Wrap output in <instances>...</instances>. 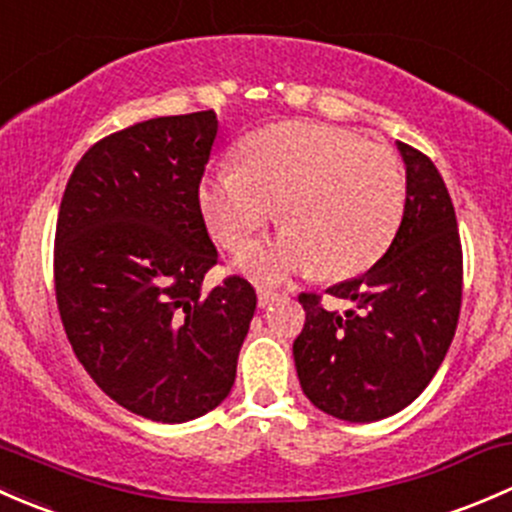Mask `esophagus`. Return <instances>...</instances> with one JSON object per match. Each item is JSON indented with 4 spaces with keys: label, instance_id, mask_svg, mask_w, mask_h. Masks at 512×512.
<instances>
[{
    "label": "esophagus",
    "instance_id": "obj_1",
    "mask_svg": "<svg viewBox=\"0 0 512 512\" xmlns=\"http://www.w3.org/2000/svg\"><path fill=\"white\" fill-rule=\"evenodd\" d=\"M281 298L276 291H268V288H258V308H268L271 303Z\"/></svg>",
    "mask_w": 512,
    "mask_h": 512
}]
</instances>
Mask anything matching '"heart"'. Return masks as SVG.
<instances>
[{
  "mask_svg": "<svg viewBox=\"0 0 512 512\" xmlns=\"http://www.w3.org/2000/svg\"><path fill=\"white\" fill-rule=\"evenodd\" d=\"M404 199V167L387 145L318 123L246 135L236 167H219L199 184L202 217L226 251L244 249L276 212L283 229L234 263L263 283L310 266L325 278L367 271L392 244Z\"/></svg>",
  "mask_w": 512,
  "mask_h": 512,
  "instance_id": "1",
  "label": "heart"
}]
</instances>
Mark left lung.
<instances>
[{
    "label": "left lung",
    "mask_w": 512,
    "mask_h": 512,
    "mask_svg": "<svg viewBox=\"0 0 512 512\" xmlns=\"http://www.w3.org/2000/svg\"><path fill=\"white\" fill-rule=\"evenodd\" d=\"M407 167L404 217L387 254L367 273L328 288L345 313L300 293L303 333L293 360L303 394L342 421L387 419L426 389L444 362L461 310V239L434 162L397 142Z\"/></svg>",
    "instance_id": "8db88e82"
}]
</instances>
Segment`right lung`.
Segmentation results:
<instances>
[{"label": "right lung", "mask_w": 512, "mask_h": 512, "mask_svg": "<svg viewBox=\"0 0 512 512\" xmlns=\"http://www.w3.org/2000/svg\"><path fill=\"white\" fill-rule=\"evenodd\" d=\"M217 130V113L202 110L96 142L56 224V300L78 362L113 402L162 424L229 397L256 310L239 276L202 293L219 258L199 209Z\"/></svg>", "instance_id": "obj_1"}]
</instances>
